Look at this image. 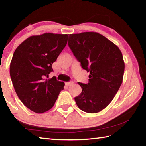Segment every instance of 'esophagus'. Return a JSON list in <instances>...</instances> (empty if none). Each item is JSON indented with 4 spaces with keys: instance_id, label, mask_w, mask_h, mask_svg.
Instances as JSON below:
<instances>
[{
    "instance_id": "34e87169",
    "label": "esophagus",
    "mask_w": 146,
    "mask_h": 146,
    "mask_svg": "<svg viewBox=\"0 0 146 146\" xmlns=\"http://www.w3.org/2000/svg\"><path fill=\"white\" fill-rule=\"evenodd\" d=\"M73 84V82H72V81H71V82H66V85L67 86H71V84Z\"/></svg>"
}]
</instances>
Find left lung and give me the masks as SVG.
<instances>
[{"instance_id": "left-lung-1", "label": "left lung", "mask_w": 146, "mask_h": 146, "mask_svg": "<svg viewBox=\"0 0 146 146\" xmlns=\"http://www.w3.org/2000/svg\"><path fill=\"white\" fill-rule=\"evenodd\" d=\"M68 46L82 68L90 72L89 82H78L82 92L75 98L83 111L96 113L110 104L122 83L124 62L119 48L96 32L69 35Z\"/></svg>"}]
</instances>
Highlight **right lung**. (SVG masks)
<instances>
[{"label": "right lung", "instance_id": "right-lung-1", "mask_svg": "<svg viewBox=\"0 0 146 146\" xmlns=\"http://www.w3.org/2000/svg\"><path fill=\"white\" fill-rule=\"evenodd\" d=\"M67 34L31 36L17 47L10 63V76L19 99L29 110L43 113L53 107L64 83L55 77L52 64L67 44Z\"/></svg>", "mask_w": 146, "mask_h": 146}]
</instances>
